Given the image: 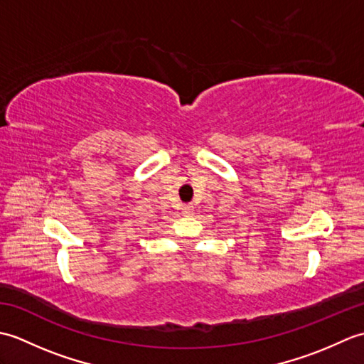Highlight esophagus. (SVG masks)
Segmentation results:
<instances>
[{
    "instance_id": "obj_1",
    "label": "esophagus",
    "mask_w": 364,
    "mask_h": 364,
    "mask_svg": "<svg viewBox=\"0 0 364 364\" xmlns=\"http://www.w3.org/2000/svg\"><path fill=\"white\" fill-rule=\"evenodd\" d=\"M181 211H183V214L191 215L192 213H194V206H192L191 203H188V205H183V206H181Z\"/></svg>"
}]
</instances>
